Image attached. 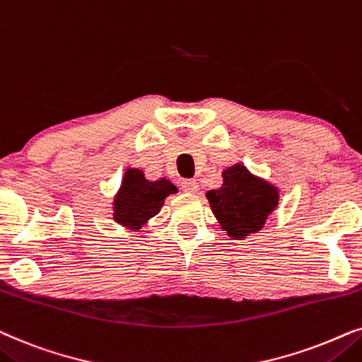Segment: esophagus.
<instances>
[{"instance_id": "esophagus-1", "label": "esophagus", "mask_w": 362, "mask_h": 362, "mask_svg": "<svg viewBox=\"0 0 362 362\" xmlns=\"http://www.w3.org/2000/svg\"><path fill=\"white\" fill-rule=\"evenodd\" d=\"M180 187L185 194H197V192H199V182L194 180V178H185V180H182Z\"/></svg>"}]
</instances>
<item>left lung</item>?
<instances>
[{
  "instance_id": "obj_1",
  "label": "left lung",
  "mask_w": 362,
  "mask_h": 362,
  "mask_svg": "<svg viewBox=\"0 0 362 362\" xmlns=\"http://www.w3.org/2000/svg\"><path fill=\"white\" fill-rule=\"evenodd\" d=\"M221 177L223 184L220 189L206 192L215 218L233 240L257 233L278 206V189L264 178L253 175L243 163L225 168Z\"/></svg>"
}]
</instances>
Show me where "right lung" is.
Instances as JSON below:
<instances>
[{
    "mask_svg": "<svg viewBox=\"0 0 362 362\" xmlns=\"http://www.w3.org/2000/svg\"><path fill=\"white\" fill-rule=\"evenodd\" d=\"M177 192V187L167 178L152 182L139 168H127L114 197L112 218L124 228L141 230L160 211L167 197Z\"/></svg>",
    "mask_w": 362,
    "mask_h": 362,
    "instance_id": "obj_1",
    "label": "right lung"
}]
</instances>
